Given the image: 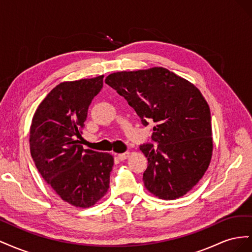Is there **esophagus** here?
<instances>
[{
  "label": "esophagus",
  "mask_w": 252,
  "mask_h": 252,
  "mask_svg": "<svg viewBox=\"0 0 252 252\" xmlns=\"http://www.w3.org/2000/svg\"><path fill=\"white\" fill-rule=\"evenodd\" d=\"M128 157H129V152H124V154L118 155V158L120 161H124V159H126Z\"/></svg>",
  "instance_id": "34e87169"
}]
</instances>
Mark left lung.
<instances>
[{"instance_id":"obj_1","label":"left lung","mask_w":252,"mask_h":252,"mask_svg":"<svg viewBox=\"0 0 252 252\" xmlns=\"http://www.w3.org/2000/svg\"><path fill=\"white\" fill-rule=\"evenodd\" d=\"M106 84L125 97L151 141L140 146L148 159L143 181L163 200L186 194L202 179L212 156L209 106L193 84L163 67L109 74Z\"/></svg>"}]
</instances>
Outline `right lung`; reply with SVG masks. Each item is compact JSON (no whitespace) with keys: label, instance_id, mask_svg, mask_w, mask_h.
<instances>
[{"label":"right lung","instance_id":"add662e5","mask_svg":"<svg viewBox=\"0 0 252 252\" xmlns=\"http://www.w3.org/2000/svg\"><path fill=\"white\" fill-rule=\"evenodd\" d=\"M103 75L59 84L35 110L30 154L37 170L63 201L87 208L109 188L113 157L81 145L89 105L103 87Z\"/></svg>","mask_w":252,"mask_h":252}]
</instances>
